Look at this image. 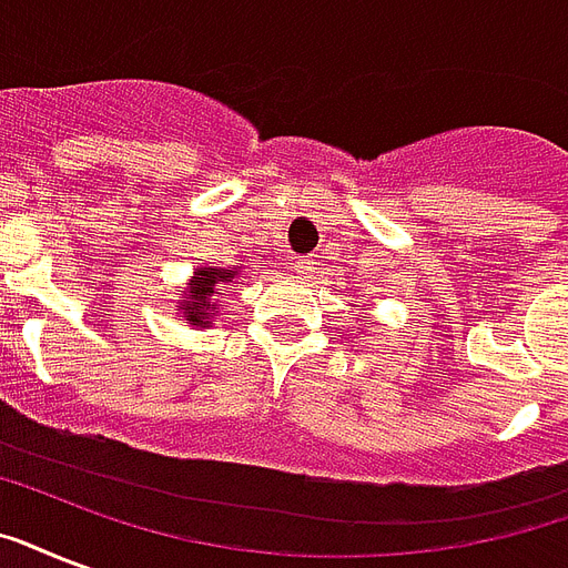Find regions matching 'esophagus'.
<instances>
[{
	"label": "esophagus",
	"mask_w": 568,
	"mask_h": 568,
	"mask_svg": "<svg viewBox=\"0 0 568 568\" xmlns=\"http://www.w3.org/2000/svg\"><path fill=\"white\" fill-rule=\"evenodd\" d=\"M294 274L301 276V280H310L312 274H315V258L312 256H297L294 258Z\"/></svg>",
	"instance_id": "1"
}]
</instances>
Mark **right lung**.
I'll list each match as a JSON object with an SVG mask.
<instances>
[{
  "label": "right lung",
  "mask_w": 568,
  "mask_h": 568,
  "mask_svg": "<svg viewBox=\"0 0 568 568\" xmlns=\"http://www.w3.org/2000/svg\"><path fill=\"white\" fill-rule=\"evenodd\" d=\"M230 276L226 271H200L194 276V283H191V297L185 301V321H194L196 327H203L209 324V315H212V297L217 294L214 285L217 283H230Z\"/></svg>",
  "instance_id": "obj_1"
}]
</instances>
